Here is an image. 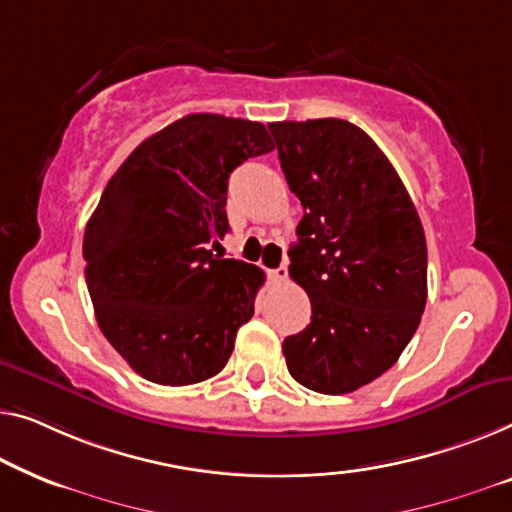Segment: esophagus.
I'll use <instances>...</instances> for the list:
<instances>
[{"label":"esophagus","instance_id":"34e87169","mask_svg":"<svg viewBox=\"0 0 512 512\" xmlns=\"http://www.w3.org/2000/svg\"><path fill=\"white\" fill-rule=\"evenodd\" d=\"M287 264H280L278 266V269H271L269 271V278L273 280V282H278V285H280V282H285L287 280Z\"/></svg>","mask_w":512,"mask_h":512}]
</instances>
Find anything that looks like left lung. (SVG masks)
I'll return each instance as SVG.
<instances>
[{"instance_id":"left-lung-1","label":"left lung","mask_w":512,"mask_h":512,"mask_svg":"<svg viewBox=\"0 0 512 512\" xmlns=\"http://www.w3.org/2000/svg\"><path fill=\"white\" fill-rule=\"evenodd\" d=\"M303 218L289 276L312 317L282 342L287 370L342 395L395 365L421 324L427 246L418 211L372 137L342 119L269 124Z\"/></svg>"}]
</instances>
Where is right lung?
Instances as JSON below:
<instances>
[{"instance_id": "obj_1", "label": "right lung", "mask_w": 512, "mask_h": 512, "mask_svg": "<svg viewBox=\"0 0 512 512\" xmlns=\"http://www.w3.org/2000/svg\"><path fill=\"white\" fill-rule=\"evenodd\" d=\"M271 149L259 121L188 114L147 137L105 186L82 243L87 289L103 335L140 377L188 386L230 361L264 271L209 243L230 230V174Z\"/></svg>"}]
</instances>
